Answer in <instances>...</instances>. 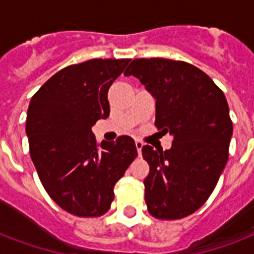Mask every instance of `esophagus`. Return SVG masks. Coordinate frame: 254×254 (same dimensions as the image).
Returning a JSON list of instances; mask_svg holds the SVG:
<instances>
[{
  "instance_id": "1",
  "label": "esophagus",
  "mask_w": 254,
  "mask_h": 254,
  "mask_svg": "<svg viewBox=\"0 0 254 254\" xmlns=\"http://www.w3.org/2000/svg\"><path fill=\"white\" fill-rule=\"evenodd\" d=\"M135 147H137V153L138 155L142 154V147H143V143L141 141H135Z\"/></svg>"
}]
</instances>
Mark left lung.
<instances>
[{
	"label": "left lung",
	"mask_w": 254,
	"mask_h": 254,
	"mask_svg": "<svg viewBox=\"0 0 254 254\" xmlns=\"http://www.w3.org/2000/svg\"><path fill=\"white\" fill-rule=\"evenodd\" d=\"M124 75L154 97L155 127L173 135L169 150L142 147L150 166L143 181L147 209L157 219L189 216L212 193L228 161L233 125L224 93L186 62L134 59Z\"/></svg>",
	"instance_id": "obj_1"
}]
</instances>
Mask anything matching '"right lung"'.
<instances>
[{"label":"right lung","mask_w":254,"mask_h":254,"mask_svg":"<svg viewBox=\"0 0 254 254\" xmlns=\"http://www.w3.org/2000/svg\"><path fill=\"white\" fill-rule=\"evenodd\" d=\"M130 59H91L50 77L26 119L30 157L51 199L67 212L101 216L115 199L137 147L131 137L97 143L92 127L109 116L108 91Z\"/></svg>","instance_id":"obj_1"}]
</instances>
